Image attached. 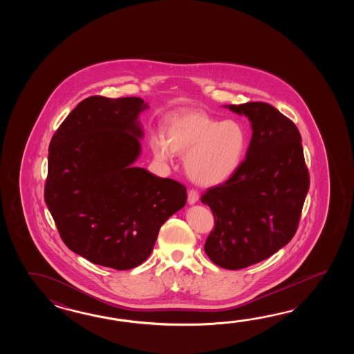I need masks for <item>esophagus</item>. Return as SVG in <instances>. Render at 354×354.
Here are the masks:
<instances>
[{
  "mask_svg": "<svg viewBox=\"0 0 354 354\" xmlns=\"http://www.w3.org/2000/svg\"><path fill=\"white\" fill-rule=\"evenodd\" d=\"M187 201L189 205H195V203L198 201V194H197V191L191 189V191L188 192Z\"/></svg>",
  "mask_w": 354,
  "mask_h": 354,
  "instance_id": "1",
  "label": "esophagus"
}]
</instances>
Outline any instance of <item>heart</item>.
I'll return each instance as SVG.
<instances>
[{"label": "heart", "mask_w": 354, "mask_h": 354, "mask_svg": "<svg viewBox=\"0 0 354 354\" xmlns=\"http://www.w3.org/2000/svg\"><path fill=\"white\" fill-rule=\"evenodd\" d=\"M247 130L239 121H220L198 111L177 113L167 121L166 139L151 138L156 158L172 160L185 156L188 177L200 186H218L230 180L247 151Z\"/></svg>", "instance_id": "obj_1"}]
</instances>
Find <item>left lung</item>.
Listing matches in <instances>:
<instances>
[{"label":"left lung","mask_w":354,"mask_h":354,"mask_svg":"<svg viewBox=\"0 0 354 354\" xmlns=\"http://www.w3.org/2000/svg\"><path fill=\"white\" fill-rule=\"evenodd\" d=\"M224 107L248 118L252 139L236 174L201 197L215 218L205 252L220 267L241 270L292 239L308 195V172L300 131L276 107L266 102Z\"/></svg>","instance_id":"obj_1"}]
</instances>
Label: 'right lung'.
Listing matches in <instances>:
<instances>
[{
	"label": "right lung",
	"instance_id": "add662e5",
	"mask_svg": "<svg viewBox=\"0 0 354 354\" xmlns=\"http://www.w3.org/2000/svg\"><path fill=\"white\" fill-rule=\"evenodd\" d=\"M140 97L83 100L54 134L46 203L68 248L127 271L151 256L159 229L186 200V187L136 167L144 131Z\"/></svg>",
	"mask_w": 354,
	"mask_h": 354
}]
</instances>
